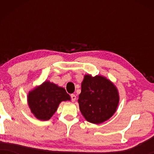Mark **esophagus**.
I'll use <instances>...</instances> for the list:
<instances>
[{"label": "esophagus", "instance_id": "esophagus-1", "mask_svg": "<svg viewBox=\"0 0 154 154\" xmlns=\"http://www.w3.org/2000/svg\"><path fill=\"white\" fill-rule=\"evenodd\" d=\"M71 100H72V102H75V100H76V96L75 95V94H71Z\"/></svg>", "mask_w": 154, "mask_h": 154}]
</instances>
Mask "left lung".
<instances>
[{"label":"left lung","mask_w":154,"mask_h":154,"mask_svg":"<svg viewBox=\"0 0 154 154\" xmlns=\"http://www.w3.org/2000/svg\"><path fill=\"white\" fill-rule=\"evenodd\" d=\"M119 100V90L110 80L101 75H84L78 102L86 121L100 124L109 120L116 111Z\"/></svg>","instance_id":"obj_1"}]
</instances>
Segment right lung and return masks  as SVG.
<instances>
[{
  "mask_svg": "<svg viewBox=\"0 0 154 154\" xmlns=\"http://www.w3.org/2000/svg\"><path fill=\"white\" fill-rule=\"evenodd\" d=\"M70 100V96L64 88L49 81H45L33 88L27 96L31 112L40 121L51 119L61 102Z\"/></svg>",
  "mask_w": 154,
  "mask_h": 154,
  "instance_id": "right-lung-1",
  "label": "right lung"
}]
</instances>
